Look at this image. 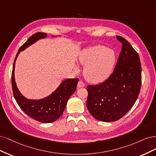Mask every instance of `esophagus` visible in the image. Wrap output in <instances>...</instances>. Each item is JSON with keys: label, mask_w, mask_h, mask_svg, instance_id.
<instances>
[{"label": "esophagus", "mask_w": 156, "mask_h": 156, "mask_svg": "<svg viewBox=\"0 0 156 156\" xmlns=\"http://www.w3.org/2000/svg\"><path fill=\"white\" fill-rule=\"evenodd\" d=\"M84 86H85V84H84V83L82 81H81V80H80V81L78 82V88L83 87Z\"/></svg>", "instance_id": "obj_1"}]
</instances>
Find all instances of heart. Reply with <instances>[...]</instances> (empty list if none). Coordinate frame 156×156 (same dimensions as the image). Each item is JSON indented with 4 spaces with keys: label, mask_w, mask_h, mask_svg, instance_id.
I'll use <instances>...</instances> for the list:
<instances>
[{
    "label": "heart",
    "mask_w": 156,
    "mask_h": 156,
    "mask_svg": "<svg viewBox=\"0 0 156 156\" xmlns=\"http://www.w3.org/2000/svg\"><path fill=\"white\" fill-rule=\"evenodd\" d=\"M80 63L85 65L84 75L89 82L104 81L111 73L115 62V52L101 44L90 47L79 57Z\"/></svg>",
    "instance_id": "obj_1"
}]
</instances>
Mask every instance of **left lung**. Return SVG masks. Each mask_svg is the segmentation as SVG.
<instances>
[{"instance_id":"left-lung-1","label":"left lung","mask_w":156,"mask_h":156,"mask_svg":"<svg viewBox=\"0 0 156 156\" xmlns=\"http://www.w3.org/2000/svg\"><path fill=\"white\" fill-rule=\"evenodd\" d=\"M117 39L122 50L113 72L104 82L87 87V108L93 117L102 122L116 121L124 116L137 100L141 85L138 53L126 39Z\"/></svg>"}]
</instances>
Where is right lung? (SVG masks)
Instances as JSON below:
<instances>
[{
  "instance_id": "1",
  "label": "right lung",
  "mask_w": 156,
  "mask_h": 156,
  "mask_svg": "<svg viewBox=\"0 0 156 156\" xmlns=\"http://www.w3.org/2000/svg\"><path fill=\"white\" fill-rule=\"evenodd\" d=\"M47 37L46 33L37 32L30 37L27 41L19 48L15 58L12 73V90L15 99L19 106L28 116L43 123H51L62 116L67 102L71 95L76 90L78 78L67 79L63 81L56 91L47 97L40 100H30L23 97L19 92L15 81L14 70L15 65L19 54L24 51L37 40Z\"/></svg>"
}]
</instances>
